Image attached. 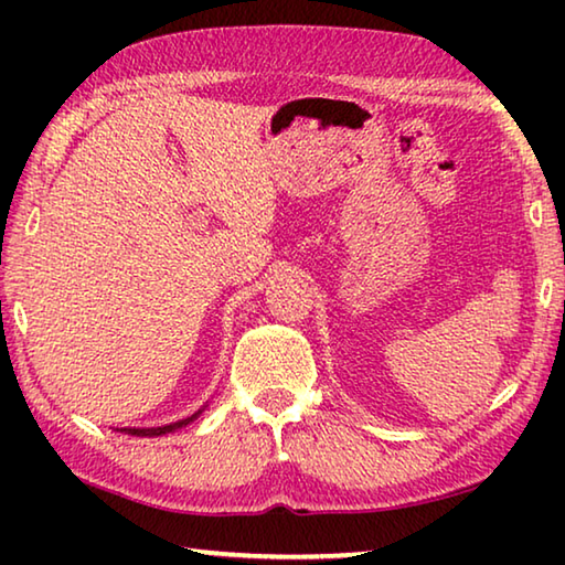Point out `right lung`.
I'll list each match as a JSON object with an SVG mask.
<instances>
[{
	"instance_id": "right-lung-1",
	"label": "right lung",
	"mask_w": 565,
	"mask_h": 565,
	"mask_svg": "<svg viewBox=\"0 0 565 565\" xmlns=\"http://www.w3.org/2000/svg\"><path fill=\"white\" fill-rule=\"evenodd\" d=\"M202 411H204V408H199L194 416L181 418V420H174V424H167V426H154V428H117V431H121V434H129V436H164V434H174L177 428L186 426L189 420H194L199 414H202Z\"/></svg>"
}]
</instances>
